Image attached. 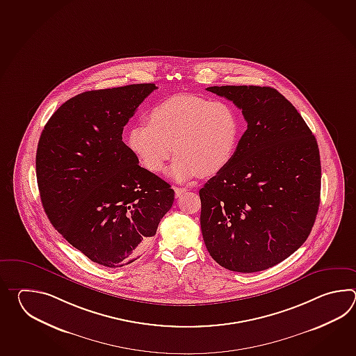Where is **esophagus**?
<instances>
[{
	"label": "esophagus",
	"mask_w": 356,
	"mask_h": 356,
	"mask_svg": "<svg viewBox=\"0 0 356 356\" xmlns=\"http://www.w3.org/2000/svg\"><path fill=\"white\" fill-rule=\"evenodd\" d=\"M188 189L179 188V187H175V197H181L183 193H186Z\"/></svg>",
	"instance_id": "1"
}]
</instances>
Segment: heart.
<instances>
[{
  "label": "heart",
  "mask_w": 356,
  "mask_h": 356,
  "mask_svg": "<svg viewBox=\"0 0 356 356\" xmlns=\"http://www.w3.org/2000/svg\"><path fill=\"white\" fill-rule=\"evenodd\" d=\"M147 120L129 129V150L152 173L163 170L173 150L177 156L169 175L178 181L219 175L232 163L241 138L234 108L198 95L165 99L152 108Z\"/></svg>",
  "instance_id": "heart-1"
}]
</instances>
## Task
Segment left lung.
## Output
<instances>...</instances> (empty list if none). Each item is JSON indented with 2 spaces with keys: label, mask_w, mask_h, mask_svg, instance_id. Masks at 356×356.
I'll list each match as a JSON object with an SVG mask.
<instances>
[{
  "label": "left lung",
  "mask_w": 356,
  "mask_h": 356,
  "mask_svg": "<svg viewBox=\"0 0 356 356\" xmlns=\"http://www.w3.org/2000/svg\"><path fill=\"white\" fill-rule=\"evenodd\" d=\"M242 109L247 129L234 158L200 189L201 230L220 266L257 273L293 254L317 216V140L296 106L270 86H211Z\"/></svg>",
  "instance_id": "obj_1"
}]
</instances>
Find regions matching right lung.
Listing matches in <instances>:
<instances>
[{
	"label": "right lung",
	"mask_w": 356,
	"mask_h": 356,
	"mask_svg": "<svg viewBox=\"0 0 356 356\" xmlns=\"http://www.w3.org/2000/svg\"><path fill=\"white\" fill-rule=\"evenodd\" d=\"M155 83L85 91L54 112L37 149V181L48 219L98 265L122 267L156 234L175 191L138 165L123 127Z\"/></svg>",
	"instance_id": "right-lung-1"
}]
</instances>
